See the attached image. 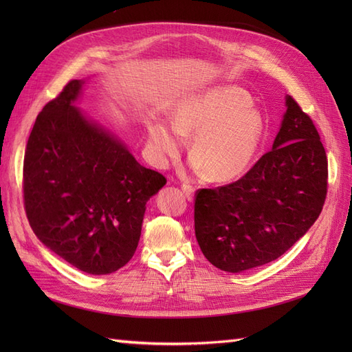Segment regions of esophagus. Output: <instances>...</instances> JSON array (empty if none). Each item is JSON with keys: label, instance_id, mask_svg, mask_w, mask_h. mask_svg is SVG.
I'll use <instances>...</instances> for the list:
<instances>
[{"label": "esophagus", "instance_id": "1", "mask_svg": "<svg viewBox=\"0 0 352 352\" xmlns=\"http://www.w3.org/2000/svg\"><path fill=\"white\" fill-rule=\"evenodd\" d=\"M182 190H184V194L186 195V198H188V199H192V198H194L195 188H194L192 185H189V184H184V185H182Z\"/></svg>", "mask_w": 352, "mask_h": 352}]
</instances>
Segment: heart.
<instances>
[{
    "instance_id": "obj_1",
    "label": "heart",
    "mask_w": 352,
    "mask_h": 352,
    "mask_svg": "<svg viewBox=\"0 0 352 352\" xmlns=\"http://www.w3.org/2000/svg\"><path fill=\"white\" fill-rule=\"evenodd\" d=\"M148 153L157 166H166L192 133L190 163L207 170L211 180H232L252 164L265 133L263 113L238 87H217L177 102L170 122L153 116L145 120Z\"/></svg>"
}]
</instances>
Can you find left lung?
<instances>
[{"label":"left lung","instance_id":"left-lung-1","mask_svg":"<svg viewBox=\"0 0 352 352\" xmlns=\"http://www.w3.org/2000/svg\"><path fill=\"white\" fill-rule=\"evenodd\" d=\"M327 157L310 116L286 95L272 151L239 180L195 197V236L217 269L241 273L279 258L322 212Z\"/></svg>","mask_w":352,"mask_h":352}]
</instances>
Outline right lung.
<instances>
[{
    "instance_id": "1",
    "label": "right lung",
    "mask_w": 352,
    "mask_h": 352,
    "mask_svg": "<svg viewBox=\"0 0 352 352\" xmlns=\"http://www.w3.org/2000/svg\"><path fill=\"white\" fill-rule=\"evenodd\" d=\"M83 83L70 80L36 117L23 162L25 210L47 248L85 273L109 274L133 257L145 204L167 180L74 107Z\"/></svg>"
}]
</instances>
